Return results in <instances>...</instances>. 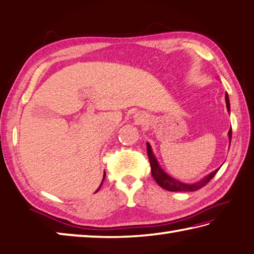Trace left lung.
Here are the masks:
<instances>
[{
  "label": "left lung",
  "mask_w": 254,
  "mask_h": 254,
  "mask_svg": "<svg viewBox=\"0 0 254 254\" xmlns=\"http://www.w3.org/2000/svg\"><path fill=\"white\" fill-rule=\"evenodd\" d=\"M225 103H227V109L228 111L230 112V101H229V95L225 93ZM229 140L230 143H231V137H232V128H230L229 130ZM146 151H147V156H149V160H150V164H151V174L153 179L156 181V183L159 184L161 188L165 189V190L168 191H172V192H192V191H196L199 190V189L203 188L204 186H206L207 183L211 181V179L214 177L216 174V172L219 171V169H216L215 171L211 172L210 174H207L206 177H204L203 179H201L200 181H197L195 183H183V182H180L178 180L173 179L172 177H170L169 174L165 173L161 167L158 163V161H156V158L153 154V152H152V147L150 145L149 142H146Z\"/></svg>",
  "instance_id": "8db88e82"
}]
</instances>
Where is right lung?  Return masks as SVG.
Instances as JSON below:
<instances>
[{
	"instance_id": "add662e5",
	"label": "right lung",
	"mask_w": 254,
	"mask_h": 254,
	"mask_svg": "<svg viewBox=\"0 0 254 254\" xmlns=\"http://www.w3.org/2000/svg\"><path fill=\"white\" fill-rule=\"evenodd\" d=\"M104 178H105V173H104V177H103V180H104ZM102 183H103V181H102ZM102 183H101V186H102ZM100 188H101V187H100ZM100 188H99V189H100ZM99 189H98V190H96V191H99Z\"/></svg>"
}]
</instances>
